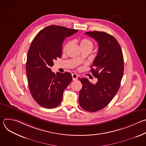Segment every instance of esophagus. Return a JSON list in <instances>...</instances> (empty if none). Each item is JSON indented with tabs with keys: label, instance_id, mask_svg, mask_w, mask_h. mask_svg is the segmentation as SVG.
I'll return each mask as SVG.
<instances>
[{
	"label": "esophagus",
	"instance_id": "34e87169",
	"mask_svg": "<svg viewBox=\"0 0 146 146\" xmlns=\"http://www.w3.org/2000/svg\"><path fill=\"white\" fill-rule=\"evenodd\" d=\"M72 78H73V81H75V80H77V78H78V75L76 73H73L72 74Z\"/></svg>",
	"mask_w": 146,
	"mask_h": 146
}]
</instances>
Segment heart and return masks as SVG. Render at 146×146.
<instances>
[{
  "instance_id": "heart-1",
  "label": "heart",
  "mask_w": 146,
  "mask_h": 146,
  "mask_svg": "<svg viewBox=\"0 0 146 146\" xmlns=\"http://www.w3.org/2000/svg\"><path fill=\"white\" fill-rule=\"evenodd\" d=\"M70 44V42L67 43L65 45V46H64V50L65 51ZM80 45L81 48H82V47H90L91 48H92V46H93V44L92 43V41H90L89 39L86 38H82L80 40Z\"/></svg>"
}]
</instances>
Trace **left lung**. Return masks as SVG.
<instances>
[{"label":"left lung","instance_id":"1","mask_svg":"<svg viewBox=\"0 0 146 146\" xmlns=\"http://www.w3.org/2000/svg\"><path fill=\"white\" fill-rule=\"evenodd\" d=\"M98 43V52L90 71L98 78L95 84L86 78H80V106L89 112L105 108L118 92L123 74V58L121 48L114 37L105 32H86Z\"/></svg>","mask_w":146,"mask_h":146}]
</instances>
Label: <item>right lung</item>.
<instances>
[{"mask_svg":"<svg viewBox=\"0 0 146 146\" xmlns=\"http://www.w3.org/2000/svg\"><path fill=\"white\" fill-rule=\"evenodd\" d=\"M78 30L50 25L40 31L30 46L26 64L28 86L35 100L47 109L57 107L63 93L72 80L69 72L56 74L51 71L54 60L62 56L65 38Z\"/></svg>","mask_w":146,"mask_h":146,"instance_id":"right-lung-1","label":"right lung"}]
</instances>
